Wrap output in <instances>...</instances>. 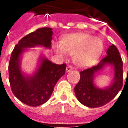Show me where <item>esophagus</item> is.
I'll use <instances>...</instances> for the list:
<instances>
[{"label":"esophagus","instance_id":"obj_1","mask_svg":"<svg viewBox=\"0 0 128 128\" xmlns=\"http://www.w3.org/2000/svg\"><path fill=\"white\" fill-rule=\"evenodd\" d=\"M72 70V67L70 66H68L66 67V72H70V70Z\"/></svg>","mask_w":128,"mask_h":128}]
</instances>
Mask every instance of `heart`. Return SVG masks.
<instances>
[{
    "label": "heart",
    "instance_id": "b5f03b06",
    "mask_svg": "<svg viewBox=\"0 0 128 128\" xmlns=\"http://www.w3.org/2000/svg\"><path fill=\"white\" fill-rule=\"evenodd\" d=\"M56 53L62 58L73 56L72 60L78 67L86 68L97 60L104 49V43L98 37L87 34L70 35L54 46Z\"/></svg>",
    "mask_w": 128,
    "mask_h": 128
}]
</instances>
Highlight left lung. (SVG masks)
I'll list each match as a JSON object with an SVG mask.
<instances>
[{
	"label": "left lung",
	"instance_id": "1",
	"mask_svg": "<svg viewBox=\"0 0 128 128\" xmlns=\"http://www.w3.org/2000/svg\"><path fill=\"white\" fill-rule=\"evenodd\" d=\"M107 56L96 66L81 71L80 80L75 87L76 97L82 104L88 108H97L110 102L121 90L123 86V62L118 49L112 44L108 48ZM110 66L113 78L108 86L99 88L95 84L98 73Z\"/></svg>",
	"mask_w": 128,
	"mask_h": 128
}]
</instances>
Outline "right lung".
<instances>
[{
    "label": "right lung",
    "instance_id": "1",
    "mask_svg": "<svg viewBox=\"0 0 128 128\" xmlns=\"http://www.w3.org/2000/svg\"><path fill=\"white\" fill-rule=\"evenodd\" d=\"M53 29L44 27L26 35L16 45L9 63V80L13 93L20 102L30 106H38L49 99L53 89L65 74L66 65L56 64L40 54L36 69L32 74L22 69L24 53L38 46L51 48Z\"/></svg>",
    "mask_w": 128,
    "mask_h": 128
}]
</instances>
